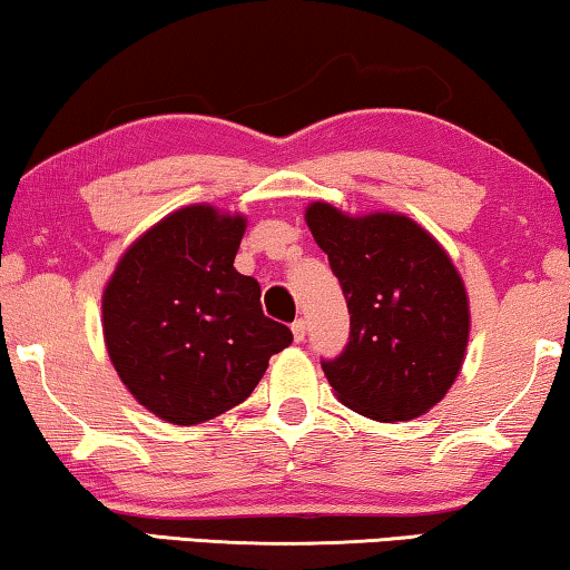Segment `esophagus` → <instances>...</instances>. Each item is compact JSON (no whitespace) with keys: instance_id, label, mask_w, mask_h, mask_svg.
Segmentation results:
<instances>
[{"instance_id":"34e87169","label":"esophagus","mask_w":570,"mask_h":570,"mask_svg":"<svg viewBox=\"0 0 570 570\" xmlns=\"http://www.w3.org/2000/svg\"><path fill=\"white\" fill-rule=\"evenodd\" d=\"M291 328H293V340L295 342H303L305 340V332H308V328H305V321L303 318H295Z\"/></svg>"}]
</instances>
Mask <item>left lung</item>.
<instances>
[{"label":"left lung","mask_w":570,"mask_h":570,"mask_svg":"<svg viewBox=\"0 0 570 570\" xmlns=\"http://www.w3.org/2000/svg\"><path fill=\"white\" fill-rule=\"evenodd\" d=\"M305 220L350 308V340L321 360L344 406L377 422L422 416L455 383L470 313L463 279L406 216L350 218L313 203Z\"/></svg>","instance_id":"left-lung-1"}]
</instances>
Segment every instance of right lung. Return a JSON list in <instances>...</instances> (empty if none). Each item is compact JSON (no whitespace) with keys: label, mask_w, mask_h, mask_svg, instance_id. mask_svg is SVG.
Masks as SVG:
<instances>
[{"label":"right lung","mask_w":570,"mask_h":570,"mask_svg":"<svg viewBox=\"0 0 570 570\" xmlns=\"http://www.w3.org/2000/svg\"><path fill=\"white\" fill-rule=\"evenodd\" d=\"M242 216L189 205L138 238L102 298L107 352L138 403L171 424L238 406L293 332L262 311V287L236 272Z\"/></svg>","instance_id":"obj_1"}]
</instances>
